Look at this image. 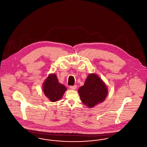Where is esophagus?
<instances>
[{
    "mask_svg": "<svg viewBox=\"0 0 147 147\" xmlns=\"http://www.w3.org/2000/svg\"><path fill=\"white\" fill-rule=\"evenodd\" d=\"M77 85H74V86H70L69 87L71 90H76L77 89Z\"/></svg>",
    "mask_w": 147,
    "mask_h": 147,
    "instance_id": "1",
    "label": "esophagus"
}]
</instances>
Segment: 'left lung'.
Returning <instances> with one entry per match:
<instances>
[{
    "mask_svg": "<svg viewBox=\"0 0 147 147\" xmlns=\"http://www.w3.org/2000/svg\"><path fill=\"white\" fill-rule=\"evenodd\" d=\"M81 101L88 107H94L102 102L108 94L105 82L95 73L89 74L84 85L78 90Z\"/></svg>",
    "mask_w": 147,
    "mask_h": 147,
    "instance_id": "left-lung-1",
    "label": "left lung"
}]
</instances>
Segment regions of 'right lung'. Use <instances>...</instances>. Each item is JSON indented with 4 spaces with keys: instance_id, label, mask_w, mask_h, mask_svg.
I'll use <instances>...</instances> for the list:
<instances>
[{
    "instance_id": "obj_1",
    "label": "right lung",
    "mask_w": 147,
    "mask_h": 147,
    "mask_svg": "<svg viewBox=\"0 0 147 147\" xmlns=\"http://www.w3.org/2000/svg\"><path fill=\"white\" fill-rule=\"evenodd\" d=\"M42 89L45 96L51 102H56L61 99L67 90L66 87L59 83L56 74H49L42 84Z\"/></svg>"
}]
</instances>
